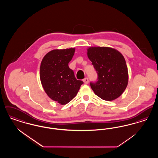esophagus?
Segmentation results:
<instances>
[{
  "label": "esophagus",
  "mask_w": 158,
  "mask_h": 158,
  "mask_svg": "<svg viewBox=\"0 0 158 158\" xmlns=\"http://www.w3.org/2000/svg\"><path fill=\"white\" fill-rule=\"evenodd\" d=\"M83 82L85 83V84H88V82H89V79H88V77H86V78H85V79L83 80Z\"/></svg>",
  "instance_id": "esophagus-1"
}]
</instances>
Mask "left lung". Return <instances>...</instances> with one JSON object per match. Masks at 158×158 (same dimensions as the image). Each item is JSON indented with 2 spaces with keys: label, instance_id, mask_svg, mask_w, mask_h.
<instances>
[{
  "label": "left lung",
  "instance_id": "1",
  "mask_svg": "<svg viewBox=\"0 0 158 158\" xmlns=\"http://www.w3.org/2000/svg\"><path fill=\"white\" fill-rule=\"evenodd\" d=\"M88 57L98 78L90 85L94 93L105 101L119 97L127 86V66L123 56L117 50L105 47H90Z\"/></svg>",
  "mask_w": 158,
  "mask_h": 158
}]
</instances>
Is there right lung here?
Listing matches in <instances>:
<instances>
[{
  "label": "right lung",
  "instance_id": "1",
  "mask_svg": "<svg viewBox=\"0 0 158 158\" xmlns=\"http://www.w3.org/2000/svg\"><path fill=\"white\" fill-rule=\"evenodd\" d=\"M75 49L54 50L44 57L40 66V80L47 95L61 105L75 98L83 82L76 79L69 67Z\"/></svg>",
  "mask_w": 158,
  "mask_h": 158
}]
</instances>
